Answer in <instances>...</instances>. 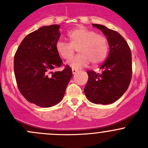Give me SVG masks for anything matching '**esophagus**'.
Masks as SVG:
<instances>
[{
    "instance_id": "obj_1",
    "label": "esophagus",
    "mask_w": 148,
    "mask_h": 148,
    "mask_svg": "<svg viewBox=\"0 0 148 148\" xmlns=\"http://www.w3.org/2000/svg\"><path fill=\"white\" fill-rule=\"evenodd\" d=\"M77 71H78V70L76 69L72 68V74H75L77 72Z\"/></svg>"
}]
</instances>
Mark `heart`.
Masks as SVG:
<instances>
[{
	"instance_id": "b5f03b06",
	"label": "heart",
	"mask_w": 148,
	"mask_h": 148,
	"mask_svg": "<svg viewBox=\"0 0 148 148\" xmlns=\"http://www.w3.org/2000/svg\"><path fill=\"white\" fill-rule=\"evenodd\" d=\"M69 44L58 41L56 51L64 59H69L78 49L79 54L72 58L67 64L74 69H79L88 65H97L105 59L108 53V42L104 36L97 34L94 31L80 27L69 31L67 34Z\"/></svg>"
}]
</instances>
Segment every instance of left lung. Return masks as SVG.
Listing matches in <instances>:
<instances>
[{"mask_svg":"<svg viewBox=\"0 0 148 148\" xmlns=\"http://www.w3.org/2000/svg\"><path fill=\"white\" fill-rule=\"evenodd\" d=\"M98 28L107 37L110 46L108 57L100 67L102 73L87 71L88 82L84 92L95 104H109L125 94L132 78V54L127 43L118 32L100 24Z\"/></svg>","mask_w":148,"mask_h":148,"instance_id":"8db88e82","label":"left lung"}]
</instances>
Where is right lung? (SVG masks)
<instances>
[{"label": "right lung", "instance_id": "add662e5", "mask_svg": "<svg viewBox=\"0 0 148 148\" xmlns=\"http://www.w3.org/2000/svg\"><path fill=\"white\" fill-rule=\"evenodd\" d=\"M59 28V25L42 26L29 34L14 56V74L21 94L28 102L41 107L60 102L72 77L69 66L63 71H52L62 64L56 51Z\"/></svg>", "mask_w": 148, "mask_h": 148}]
</instances>
